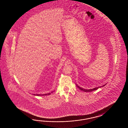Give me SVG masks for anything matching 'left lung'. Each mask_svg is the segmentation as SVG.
Wrapping results in <instances>:
<instances>
[{"label": "left lung", "instance_id": "obj_1", "mask_svg": "<svg viewBox=\"0 0 128 128\" xmlns=\"http://www.w3.org/2000/svg\"><path fill=\"white\" fill-rule=\"evenodd\" d=\"M106 84H104V85L103 86H99V87H96L95 88H93V89H89V90H86V89H83L82 88H81V87H80L79 86H77V84H76V86H77V87L79 88V89H80V90H83V91H84V92H92L93 90H97L99 88H100V87H103V86H104Z\"/></svg>", "mask_w": 128, "mask_h": 128}]
</instances>
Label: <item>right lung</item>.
Returning a JSON list of instances; mask_svg holds the SVG:
<instances>
[{"label": "right lung", "mask_w": 128, "mask_h": 128, "mask_svg": "<svg viewBox=\"0 0 128 128\" xmlns=\"http://www.w3.org/2000/svg\"><path fill=\"white\" fill-rule=\"evenodd\" d=\"M51 94V93H47V94H43V95H42V94H33V95L34 96H46L48 95H50Z\"/></svg>", "instance_id": "obj_1"}]
</instances>
